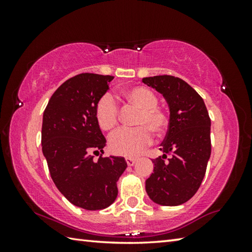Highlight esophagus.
Listing matches in <instances>:
<instances>
[{"label":"esophagus","mask_w":252,"mask_h":252,"mask_svg":"<svg viewBox=\"0 0 252 252\" xmlns=\"http://www.w3.org/2000/svg\"><path fill=\"white\" fill-rule=\"evenodd\" d=\"M126 164L129 165V167H131V165H133L135 163L136 159H134V158H126Z\"/></svg>","instance_id":"1"}]
</instances>
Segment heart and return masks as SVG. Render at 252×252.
<instances>
[{"label":"heart","mask_w":252,"mask_h":252,"mask_svg":"<svg viewBox=\"0 0 252 252\" xmlns=\"http://www.w3.org/2000/svg\"><path fill=\"white\" fill-rule=\"evenodd\" d=\"M127 103L140 109L134 129L123 127L111 134L109 143L111 151L116 155L134 157L151 143V132L160 135L168 126V116L158 106L159 97L147 87H133L123 92ZM95 118L102 130L116 127L119 120V108L112 95H102L95 105Z\"/></svg>","instance_id":"heart-1"}]
</instances>
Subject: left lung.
Instances as JSON below:
<instances>
[{
  "mask_svg": "<svg viewBox=\"0 0 252 252\" xmlns=\"http://www.w3.org/2000/svg\"><path fill=\"white\" fill-rule=\"evenodd\" d=\"M142 82L167 101L169 127L160 150L152 160L153 172L146 191L161 206H180L197 192L211 155V121L203 99L186 81L172 75L143 78ZM169 158H167V156Z\"/></svg>",
  "mask_w": 252,
  "mask_h": 252,
  "instance_id": "obj_1",
  "label": "left lung"
}]
</instances>
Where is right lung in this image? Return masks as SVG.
Returning a JSON list of instances; mask_svg holds the SVG:
<instances>
[{
	"label": "right lung",
	"mask_w": 252,
	"mask_h": 252,
	"mask_svg": "<svg viewBox=\"0 0 252 252\" xmlns=\"http://www.w3.org/2000/svg\"><path fill=\"white\" fill-rule=\"evenodd\" d=\"M111 75L81 73L66 80L51 96L42 122V152L60 192L76 207L101 210L117 199V182L126 169L122 157L100 156L106 140L95 105L109 90Z\"/></svg>",
	"instance_id": "1"
}]
</instances>
